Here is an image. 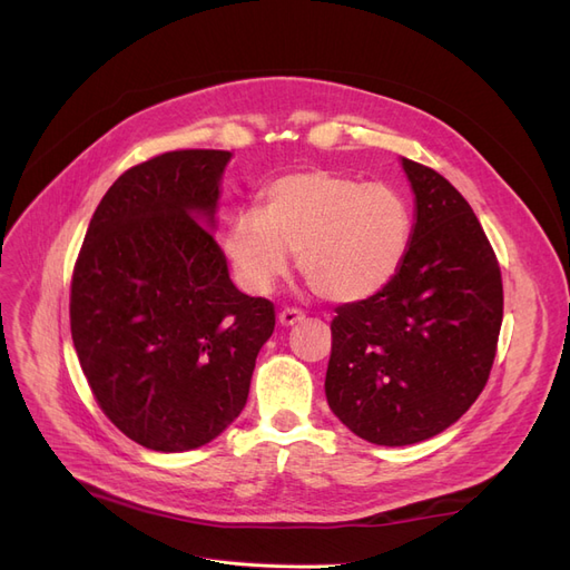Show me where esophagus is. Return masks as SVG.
I'll return each mask as SVG.
<instances>
[{
  "mask_svg": "<svg viewBox=\"0 0 570 570\" xmlns=\"http://www.w3.org/2000/svg\"><path fill=\"white\" fill-rule=\"evenodd\" d=\"M304 312L302 308H295V306H287V308H283V312L278 314V321L283 323V325H295V323H299V321H304Z\"/></svg>",
  "mask_w": 570,
  "mask_h": 570,
  "instance_id": "34e87169",
  "label": "esophagus"
}]
</instances>
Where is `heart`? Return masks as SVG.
<instances>
[{
  "mask_svg": "<svg viewBox=\"0 0 570 570\" xmlns=\"http://www.w3.org/2000/svg\"><path fill=\"white\" fill-rule=\"evenodd\" d=\"M411 233V209L394 187L312 168L268 183L258 212L228 220L223 245L237 283L254 295H266L297 252L302 278L318 297L361 302L402 268Z\"/></svg>",
  "mask_w": 570,
  "mask_h": 570,
  "instance_id": "heart-1",
  "label": "heart"
}]
</instances>
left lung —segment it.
I'll return each mask as SVG.
<instances>
[{"instance_id":"obj_1","label":"left lung","mask_w":570,"mask_h":570,"mask_svg":"<svg viewBox=\"0 0 570 570\" xmlns=\"http://www.w3.org/2000/svg\"><path fill=\"white\" fill-rule=\"evenodd\" d=\"M416 226L402 268L331 323L325 396L354 435L404 446L456 423L494 364L502 271L478 216L438 170L402 159Z\"/></svg>"}]
</instances>
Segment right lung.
<instances>
[{
	"instance_id": "obj_1",
	"label": "right lung",
	"mask_w": 570,
	"mask_h": 570,
	"mask_svg": "<svg viewBox=\"0 0 570 570\" xmlns=\"http://www.w3.org/2000/svg\"><path fill=\"white\" fill-rule=\"evenodd\" d=\"M230 151L176 149L101 197L71 278V335L105 416L154 452L195 450L247 404L273 302L239 292L214 226Z\"/></svg>"
}]
</instances>
